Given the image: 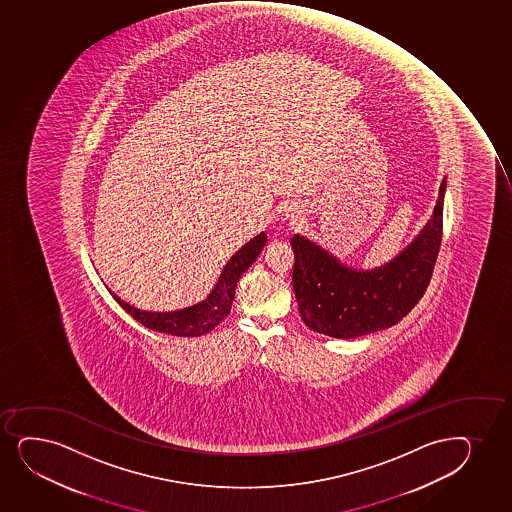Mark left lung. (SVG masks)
I'll list each match as a JSON object with an SVG mask.
<instances>
[{"label": "left lung", "instance_id": "obj_1", "mask_svg": "<svg viewBox=\"0 0 512 512\" xmlns=\"http://www.w3.org/2000/svg\"><path fill=\"white\" fill-rule=\"evenodd\" d=\"M446 179L439 189L434 215L417 239L388 265L353 270L294 235L295 299L304 323L321 335L357 338L386 329L405 318L429 287L442 241V208Z\"/></svg>", "mask_w": 512, "mask_h": 512}]
</instances>
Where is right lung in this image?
I'll list each match as a JSON object with an SVG mask.
<instances>
[{
    "label": "right lung",
    "mask_w": 512,
    "mask_h": 512,
    "mask_svg": "<svg viewBox=\"0 0 512 512\" xmlns=\"http://www.w3.org/2000/svg\"><path fill=\"white\" fill-rule=\"evenodd\" d=\"M266 234L256 235L254 239L244 246L227 261L217 285L203 302L196 306L186 307L183 311L174 312H148L140 311L136 307L126 304L118 295L112 294L114 300L131 318L143 324L145 328L174 336H201L212 331L217 324L222 323L229 316L232 300H234L235 287L242 273L253 265L261 249L265 247Z\"/></svg>",
    "instance_id": "right-lung-1"
}]
</instances>
